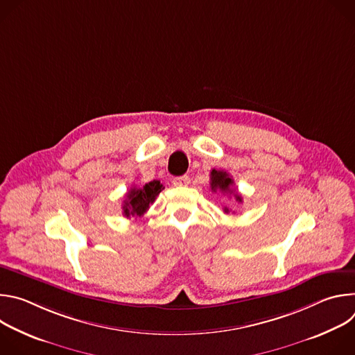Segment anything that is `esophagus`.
Segmentation results:
<instances>
[{
	"label": "esophagus",
	"instance_id": "34e87169",
	"mask_svg": "<svg viewBox=\"0 0 355 355\" xmlns=\"http://www.w3.org/2000/svg\"><path fill=\"white\" fill-rule=\"evenodd\" d=\"M189 182H191V180H189V177H188V175L175 177V178L173 180V184H174L175 187H187Z\"/></svg>",
	"mask_w": 355,
	"mask_h": 355
}]
</instances>
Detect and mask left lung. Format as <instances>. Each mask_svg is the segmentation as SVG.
Here are the masks:
<instances>
[{
    "mask_svg": "<svg viewBox=\"0 0 355 355\" xmlns=\"http://www.w3.org/2000/svg\"><path fill=\"white\" fill-rule=\"evenodd\" d=\"M233 184H234L233 178L226 171L215 170V168L211 171V188H212V191H215V192L220 191L223 193H233L236 200L240 204V202H243V198H241V195H239L236 192V189L233 188ZM225 212L229 214L230 212L229 208H225Z\"/></svg>",
    "mask_w": 355,
    "mask_h": 355,
    "instance_id": "obj_1",
    "label": "left lung"
}]
</instances>
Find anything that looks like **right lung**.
I'll return each mask as SVG.
<instances>
[{
  "label": "right lung",
  "mask_w": 355,
  "mask_h": 355,
  "mask_svg": "<svg viewBox=\"0 0 355 355\" xmlns=\"http://www.w3.org/2000/svg\"><path fill=\"white\" fill-rule=\"evenodd\" d=\"M164 189L160 181L153 180L140 187H133L126 193V199L123 200V216L125 218H140L148 209L150 204H153L156 196Z\"/></svg>",
  "instance_id": "obj_1"
}]
</instances>
